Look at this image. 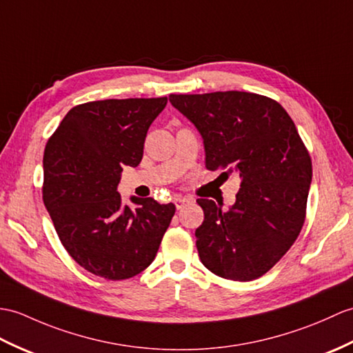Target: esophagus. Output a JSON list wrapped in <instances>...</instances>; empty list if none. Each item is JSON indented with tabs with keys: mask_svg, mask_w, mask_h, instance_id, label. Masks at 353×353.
Instances as JSON below:
<instances>
[{
	"mask_svg": "<svg viewBox=\"0 0 353 353\" xmlns=\"http://www.w3.org/2000/svg\"><path fill=\"white\" fill-rule=\"evenodd\" d=\"M194 200L192 199H190V196H177V199H174V204H176V208H177V210H180V209H183L186 204H190V203H192Z\"/></svg>",
	"mask_w": 353,
	"mask_h": 353,
	"instance_id": "esophagus-1",
	"label": "esophagus"
}]
</instances>
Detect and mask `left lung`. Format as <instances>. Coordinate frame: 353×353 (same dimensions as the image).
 I'll return each mask as SVG.
<instances>
[{"instance_id":"1","label":"left lung","mask_w":353,"mask_h":353,"mask_svg":"<svg viewBox=\"0 0 353 353\" xmlns=\"http://www.w3.org/2000/svg\"><path fill=\"white\" fill-rule=\"evenodd\" d=\"M204 139L206 168L236 171L241 190L223 210L199 199L204 212L195 230L201 263L234 281L265 275L296 241L307 215L311 158L283 106L248 92L170 94Z\"/></svg>"}]
</instances>
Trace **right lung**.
<instances>
[{"mask_svg":"<svg viewBox=\"0 0 353 353\" xmlns=\"http://www.w3.org/2000/svg\"><path fill=\"white\" fill-rule=\"evenodd\" d=\"M167 97L106 99L73 106L43 154V203L69 256L105 280H126L150 266L174 204L135 200L121 208L123 165L143 159L152 121Z\"/></svg>","mask_w":353,"mask_h":353,"instance_id":"add662e5","label":"right lung"}]
</instances>
